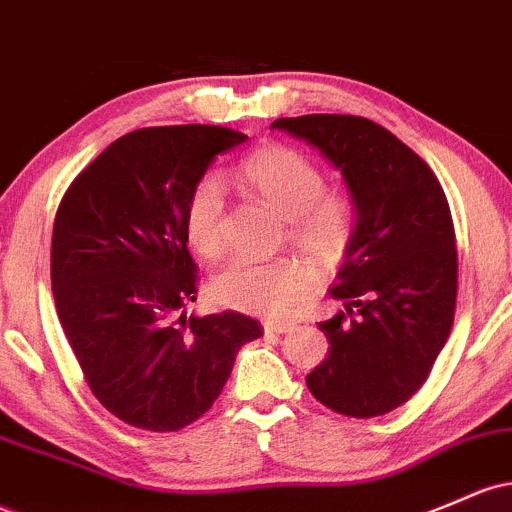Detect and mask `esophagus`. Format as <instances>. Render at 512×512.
<instances>
[{
	"label": "esophagus",
	"instance_id": "obj_1",
	"mask_svg": "<svg viewBox=\"0 0 512 512\" xmlns=\"http://www.w3.org/2000/svg\"><path fill=\"white\" fill-rule=\"evenodd\" d=\"M289 330H294V325L291 323H274V320H267L265 323V333L284 335V333H289Z\"/></svg>",
	"mask_w": 512,
	"mask_h": 512
}]
</instances>
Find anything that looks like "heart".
I'll use <instances>...</instances> for the list:
<instances>
[{"mask_svg": "<svg viewBox=\"0 0 512 512\" xmlns=\"http://www.w3.org/2000/svg\"><path fill=\"white\" fill-rule=\"evenodd\" d=\"M245 196L265 204L286 221V240L320 265L345 257L355 233V206L345 194L325 189L316 162L289 145H265L245 157L235 174ZM184 230L192 250L218 257L223 250V192L209 177L196 184L184 213ZM316 277L294 257L272 262L233 260L213 277L211 296L226 308L286 318L311 294Z\"/></svg>", "mask_w": 512, "mask_h": 512, "instance_id": "heart-1", "label": "heart"}]
</instances>
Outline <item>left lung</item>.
<instances>
[{"instance_id": "obj_1", "label": "left lung", "mask_w": 512, "mask_h": 512, "mask_svg": "<svg viewBox=\"0 0 512 512\" xmlns=\"http://www.w3.org/2000/svg\"><path fill=\"white\" fill-rule=\"evenodd\" d=\"M272 128L320 150L340 170L355 233L330 289L345 311L318 323L328 357L306 376L330 411L374 418L428 379L457 306V247L440 182L391 131L362 116L308 114Z\"/></svg>"}]
</instances>
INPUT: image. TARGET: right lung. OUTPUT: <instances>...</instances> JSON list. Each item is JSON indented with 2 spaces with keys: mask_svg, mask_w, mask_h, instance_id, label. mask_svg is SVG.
<instances>
[{
  "mask_svg": "<svg viewBox=\"0 0 512 512\" xmlns=\"http://www.w3.org/2000/svg\"><path fill=\"white\" fill-rule=\"evenodd\" d=\"M245 133L140 128L77 174L53 226L50 282L65 338L101 406L140 430L172 432L213 406L245 342L238 311L187 316L196 265L184 213L196 184Z\"/></svg>",
  "mask_w": 512,
  "mask_h": 512,
  "instance_id": "add662e5",
  "label": "right lung"
}]
</instances>
